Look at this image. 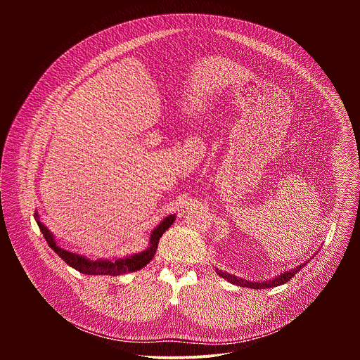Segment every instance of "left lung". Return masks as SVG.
<instances>
[{
    "label": "left lung",
    "instance_id": "8db88e82",
    "mask_svg": "<svg viewBox=\"0 0 360 360\" xmlns=\"http://www.w3.org/2000/svg\"><path fill=\"white\" fill-rule=\"evenodd\" d=\"M322 248V246H321ZM321 250V249H318ZM314 255H318V252H315ZM314 255L312 258L314 259ZM311 259H306L303 261L300 265L295 266V268H290L289 271H283L281 272L279 275L271 278V279H264V281H250V279H245V278H240V276H236V275H232L229 272H225V271H221L218 268H215V272L224 278L225 281L231 282L232 285H236V286H242V288H250V289H269V288H275V286H281L283 283H286L288 281H290V278H293L304 265H307V262H311Z\"/></svg>",
    "mask_w": 360,
    "mask_h": 360
}]
</instances>
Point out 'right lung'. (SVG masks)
<instances>
[{
  "instance_id": "right-lung-1",
  "label": "right lung",
  "mask_w": 360,
  "mask_h": 360,
  "mask_svg": "<svg viewBox=\"0 0 360 360\" xmlns=\"http://www.w3.org/2000/svg\"><path fill=\"white\" fill-rule=\"evenodd\" d=\"M34 218H35V222H37L41 233L44 235L48 246L53 249L64 262H67V265H70L71 268H74L75 271H78L84 275L118 276V275H122V274L136 272V271L142 269L143 266H146L152 261L153 255H155V252L158 249L160 238L175 222L176 214L165 217L155 228L152 229L150 236H149V243L143 250H141L138 253L122 256V258H111V259H107V258L92 259L86 255H81V253L71 252V250H67V249L61 248L57 243L56 235L45 226V224L41 222V218H39L37 211L34 214Z\"/></svg>"
}]
</instances>
